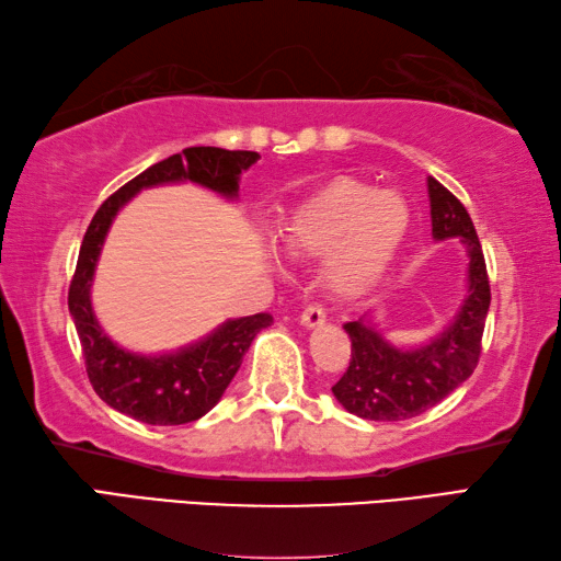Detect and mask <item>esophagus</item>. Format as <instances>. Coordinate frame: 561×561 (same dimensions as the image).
<instances>
[{
    "instance_id": "34e87169",
    "label": "esophagus",
    "mask_w": 561,
    "mask_h": 561,
    "mask_svg": "<svg viewBox=\"0 0 561 561\" xmlns=\"http://www.w3.org/2000/svg\"><path fill=\"white\" fill-rule=\"evenodd\" d=\"M323 323H325L323 306H318V304L306 306L304 313H301V325H306V328H318V325H323Z\"/></svg>"
}]
</instances>
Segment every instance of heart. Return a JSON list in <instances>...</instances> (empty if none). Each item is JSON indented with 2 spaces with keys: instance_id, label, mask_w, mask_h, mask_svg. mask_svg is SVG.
Returning <instances> with one entry per match:
<instances>
[{
  "instance_id": "b5f03b06",
  "label": "heart",
  "mask_w": 561,
  "mask_h": 561,
  "mask_svg": "<svg viewBox=\"0 0 561 561\" xmlns=\"http://www.w3.org/2000/svg\"><path fill=\"white\" fill-rule=\"evenodd\" d=\"M411 228V206L399 192L337 180L304 202L282 228L294 257H323L325 279L340 296L369 291L387 274Z\"/></svg>"
}]
</instances>
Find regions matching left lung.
Listing matches in <instances>:
<instances>
[{
    "instance_id": "8db88e82",
    "label": "left lung",
    "mask_w": 561,
    "mask_h": 561,
    "mask_svg": "<svg viewBox=\"0 0 561 561\" xmlns=\"http://www.w3.org/2000/svg\"><path fill=\"white\" fill-rule=\"evenodd\" d=\"M433 238H459L467 248V296L445 331L427 345L401 350L383 340L367 313L345 323L353 340L350 367L333 387L345 411L365 421H409L433 409L471 377L491 304L489 274L467 208L435 178H427Z\"/></svg>"
}]
</instances>
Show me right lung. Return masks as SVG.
Here are the masks:
<instances>
[{
	"mask_svg": "<svg viewBox=\"0 0 561 561\" xmlns=\"http://www.w3.org/2000/svg\"><path fill=\"white\" fill-rule=\"evenodd\" d=\"M257 160L260 156L252 150L208 146L184 148L178 156L156 162L108 196L87 228L75 277L70 282L68 306L77 335H80L87 377H90L99 399L128 419L150 425L199 421L221 401L250 343L262 328L272 323V316L255 313L233 318L202 337L199 343L186 345L178 353H128L104 333L92 311V279L108 228H112L121 206H126L130 196L148 186L194 182L226 196V199H236L240 172H245Z\"/></svg>",
	"mask_w": 561,
	"mask_h": 561,
	"instance_id": "add662e5",
	"label": "right lung"
}]
</instances>
